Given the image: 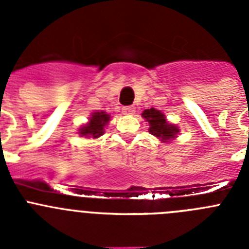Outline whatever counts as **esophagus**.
Returning <instances> with one entry per match:
<instances>
[{
  "label": "esophagus",
  "mask_w": 249,
  "mask_h": 249,
  "mask_svg": "<svg viewBox=\"0 0 249 249\" xmlns=\"http://www.w3.org/2000/svg\"><path fill=\"white\" fill-rule=\"evenodd\" d=\"M123 114H133L136 112V108L133 106H124L122 108Z\"/></svg>",
  "instance_id": "1"
}]
</instances>
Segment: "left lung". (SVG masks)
I'll use <instances>...</instances> for the list:
<instances>
[{"instance_id":"1","label":"left lung","mask_w":249,"mask_h":249,"mask_svg":"<svg viewBox=\"0 0 249 249\" xmlns=\"http://www.w3.org/2000/svg\"><path fill=\"white\" fill-rule=\"evenodd\" d=\"M142 117L149 123V133L160 138L162 142H168L169 140L177 137V133L179 132L178 127L172 123H168L166 116L158 109H144Z\"/></svg>"}]
</instances>
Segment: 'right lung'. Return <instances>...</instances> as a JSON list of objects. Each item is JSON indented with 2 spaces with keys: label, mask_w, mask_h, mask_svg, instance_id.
Segmentation results:
<instances>
[{
  "label": "right lung",
  "mask_w": 249,
  "mask_h": 249,
  "mask_svg": "<svg viewBox=\"0 0 249 249\" xmlns=\"http://www.w3.org/2000/svg\"><path fill=\"white\" fill-rule=\"evenodd\" d=\"M109 120H111V116L108 113H106L105 111L93 112L91 117H89V123H86L85 126L81 127L78 133L83 137L98 138L105 133L103 128L109 122Z\"/></svg>",
  "instance_id": "obj_1"
}]
</instances>
